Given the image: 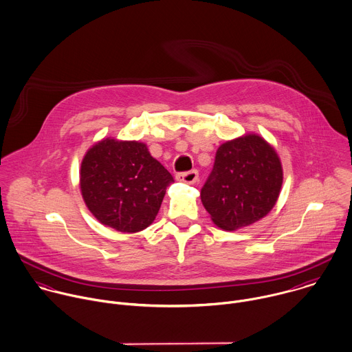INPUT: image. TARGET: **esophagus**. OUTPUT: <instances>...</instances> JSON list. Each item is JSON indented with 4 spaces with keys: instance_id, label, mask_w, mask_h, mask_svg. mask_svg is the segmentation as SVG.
<instances>
[{
    "instance_id": "1",
    "label": "esophagus",
    "mask_w": 352,
    "mask_h": 352,
    "mask_svg": "<svg viewBox=\"0 0 352 352\" xmlns=\"http://www.w3.org/2000/svg\"><path fill=\"white\" fill-rule=\"evenodd\" d=\"M177 179H178L179 182L193 185V184L197 182V179H199V173H197L196 170L186 171V173H179V174H177Z\"/></svg>"
}]
</instances>
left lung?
Segmentation results:
<instances>
[{"label":"left lung","instance_id":"8db88e82","mask_svg":"<svg viewBox=\"0 0 352 352\" xmlns=\"http://www.w3.org/2000/svg\"><path fill=\"white\" fill-rule=\"evenodd\" d=\"M283 166L276 149L258 134L222 144L201 189V203L212 222L237 230L265 218L283 186Z\"/></svg>","mask_w":352,"mask_h":352}]
</instances>
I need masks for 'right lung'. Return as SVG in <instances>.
Returning <instances> with one entry per match:
<instances>
[{
    "label": "right lung",
    "mask_w": 352,
    "mask_h": 352,
    "mask_svg": "<svg viewBox=\"0 0 352 352\" xmlns=\"http://www.w3.org/2000/svg\"><path fill=\"white\" fill-rule=\"evenodd\" d=\"M173 182L146 144L111 137L87 149L79 170L89 211L100 223L123 233L141 232L155 221Z\"/></svg>",
    "instance_id": "right-lung-1"
}]
</instances>
